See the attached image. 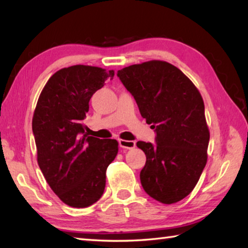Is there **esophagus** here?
I'll list each match as a JSON object with an SVG mask.
<instances>
[{"instance_id": "1", "label": "esophagus", "mask_w": 248, "mask_h": 248, "mask_svg": "<svg viewBox=\"0 0 248 248\" xmlns=\"http://www.w3.org/2000/svg\"><path fill=\"white\" fill-rule=\"evenodd\" d=\"M119 146L123 149H133L136 148V142L134 141H129V140H119Z\"/></svg>"}]
</instances>
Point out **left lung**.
<instances>
[{"mask_svg":"<svg viewBox=\"0 0 248 248\" xmlns=\"http://www.w3.org/2000/svg\"><path fill=\"white\" fill-rule=\"evenodd\" d=\"M117 75L156 132L155 144L137 142L146 156L142 187L159 202H178L194 189L207 164L210 132L201 94L182 71L165 61L130 65Z\"/></svg>","mask_w":248,"mask_h":248,"instance_id":"left-lung-1","label":"left lung"}]
</instances>
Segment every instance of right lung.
I'll return each instance as SVG.
<instances>
[{
	"mask_svg": "<svg viewBox=\"0 0 248 248\" xmlns=\"http://www.w3.org/2000/svg\"><path fill=\"white\" fill-rule=\"evenodd\" d=\"M115 71L72 65L46 83L32 117L37 162L50 188L73 208L90 207L106 186V170L118 153L114 139L89 137L83 119L90 99Z\"/></svg>",
	"mask_w": 248,
	"mask_h": 248,
	"instance_id": "obj_1",
	"label": "right lung"
}]
</instances>
